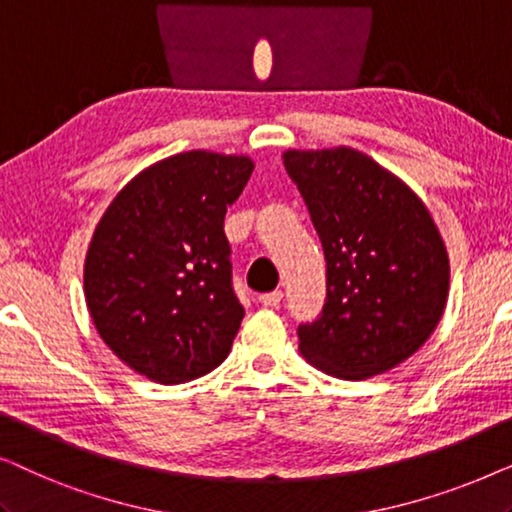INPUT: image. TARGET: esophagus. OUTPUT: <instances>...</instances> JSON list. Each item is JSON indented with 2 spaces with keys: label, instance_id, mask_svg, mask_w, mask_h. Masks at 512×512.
<instances>
[{
  "label": "esophagus",
  "instance_id": "1",
  "mask_svg": "<svg viewBox=\"0 0 512 512\" xmlns=\"http://www.w3.org/2000/svg\"><path fill=\"white\" fill-rule=\"evenodd\" d=\"M282 298H284L282 291H270V293H263V296H258V303L263 307H277L282 303Z\"/></svg>",
  "mask_w": 512,
  "mask_h": 512
}]
</instances>
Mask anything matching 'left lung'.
<instances>
[{"mask_svg":"<svg viewBox=\"0 0 512 512\" xmlns=\"http://www.w3.org/2000/svg\"><path fill=\"white\" fill-rule=\"evenodd\" d=\"M326 256V300L298 326L300 352L342 380L387 373L443 317L450 263L422 200L347 146L286 151Z\"/></svg>","mask_w":512,"mask_h":512,"instance_id":"1","label":"left lung"}]
</instances>
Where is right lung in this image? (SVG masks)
Returning a JSON list of instances; mask_svg holds the SVG:
<instances>
[{
  "label": "right lung",
  "instance_id": "obj_1",
  "mask_svg": "<svg viewBox=\"0 0 512 512\" xmlns=\"http://www.w3.org/2000/svg\"><path fill=\"white\" fill-rule=\"evenodd\" d=\"M251 170L244 156L179 153L137 174L97 223L86 303L102 340L139 375L195 380L233 347L244 307L223 219Z\"/></svg>",
  "mask_w": 512,
  "mask_h": 512
}]
</instances>
